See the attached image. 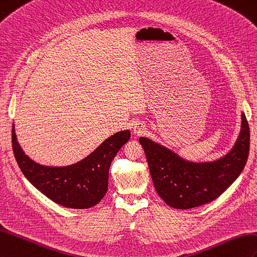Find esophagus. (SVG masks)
I'll return each instance as SVG.
<instances>
[{
  "label": "esophagus",
  "mask_w": 257,
  "mask_h": 257,
  "mask_svg": "<svg viewBox=\"0 0 257 257\" xmlns=\"http://www.w3.org/2000/svg\"><path fill=\"white\" fill-rule=\"evenodd\" d=\"M146 133V127L142 123H136L134 126V134L135 135H143Z\"/></svg>",
  "instance_id": "obj_1"
}]
</instances>
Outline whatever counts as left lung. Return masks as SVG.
Masks as SVG:
<instances>
[{"mask_svg": "<svg viewBox=\"0 0 257 257\" xmlns=\"http://www.w3.org/2000/svg\"><path fill=\"white\" fill-rule=\"evenodd\" d=\"M241 117L240 135L234 146L223 157L207 162L185 160L169 148L140 137L154 187L170 207L190 209L208 204L240 176L249 150L248 123L244 112Z\"/></svg>", "mask_w": 257, "mask_h": 257, "instance_id": "obj_1", "label": "left lung"}]
</instances>
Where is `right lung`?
Segmentation results:
<instances>
[{
  "mask_svg": "<svg viewBox=\"0 0 257 257\" xmlns=\"http://www.w3.org/2000/svg\"><path fill=\"white\" fill-rule=\"evenodd\" d=\"M130 139V131H118L74 164L47 166L35 162L23 151L12 127L13 152L21 171L39 192L56 204L73 209L91 208L103 199L108 188L111 161Z\"/></svg>",
  "mask_w": 257,
  "mask_h": 257,
  "instance_id": "1",
  "label": "right lung"
}]
</instances>
